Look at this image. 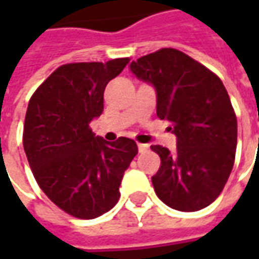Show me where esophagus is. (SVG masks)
I'll list each match as a JSON object with an SVG mask.
<instances>
[{"instance_id":"esophagus-1","label":"esophagus","mask_w":259,"mask_h":259,"mask_svg":"<svg viewBox=\"0 0 259 259\" xmlns=\"http://www.w3.org/2000/svg\"><path fill=\"white\" fill-rule=\"evenodd\" d=\"M137 147H139V152H146L147 150H148V146H147V144H141V143H139Z\"/></svg>"}]
</instances>
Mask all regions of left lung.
Returning <instances> with one entry per match:
<instances>
[{
	"label": "left lung",
	"instance_id": "left-lung-1",
	"mask_svg": "<svg viewBox=\"0 0 259 259\" xmlns=\"http://www.w3.org/2000/svg\"><path fill=\"white\" fill-rule=\"evenodd\" d=\"M130 70L155 89L157 115L172 123L176 150L151 146L161 166L151 178L158 198L183 212L217 200L233 169L237 119L225 85L209 69L174 48L137 61Z\"/></svg>",
	"mask_w": 259,
	"mask_h": 259
}]
</instances>
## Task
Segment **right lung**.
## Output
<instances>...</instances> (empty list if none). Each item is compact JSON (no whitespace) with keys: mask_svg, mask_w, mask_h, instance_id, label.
<instances>
[{"mask_svg":"<svg viewBox=\"0 0 259 259\" xmlns=\"http://www.w3.org/2000/svg\"><path fill=\"white\" fill-rule=\"evenodd\" d=\"M129 58L62 65L31 96L23 148L46 195L62 211L94 219L118 202L119 186L137 146L119 137L108 143L90 129L104 111V90Z\"/></svg>","mask_w":259,"mask_h":259,"instance_id":"obj_1","label":"right lung"}]
</instances>
